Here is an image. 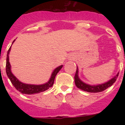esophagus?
I'll use <instances>...</instances> for the list:
<instances>
[{
  "instance_id": "obj_1",
  "label": "esophagus",
  "mask_w": 125,
  "mask_h": 125,
  "mask_svg": "<svg viewBox=\"0 0 125 125\" xmlns=\"http://www.w3.org/2000/svg\"><path fill=\"white\" fill-rule=\"evenodd\" d=\"M72 59H73V57H68V59H69V60H72Z\"/></svg>"
}]
</instances>
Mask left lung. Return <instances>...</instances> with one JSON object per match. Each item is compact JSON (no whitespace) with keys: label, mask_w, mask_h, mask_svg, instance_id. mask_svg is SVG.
<instances>
[{"label":"left lung","mask_w":125,"mask_h":125,"mask_svg":"<svg viewBox=\"0 0 125 125\" xmlns=\"http://www.w3.org/2000/svg\"><path fill=\"white\" fill-rule=\"evenodd\" d=\"M78 68L77 67L76 69V72L74 76V82L75 84L79 89H81L83 91H87L89 93H100L104 91L105 89L111 86L113 83L116 81L118 76L119 73L117 74L116 76H115L113 78H111L110 80H109L107 82L104 83L100 84H96V85H90L88 84L85 83L83 81L81 80L80 78H79V75H78Z\"/></svg>","instance_id":"8db88e82"}]
</instances>
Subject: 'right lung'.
Segmentation results:
<instances>
[{
  "instance_id": "obj_1",
  "label": "right lung",
  "mask_w": 125,
  "mask_h": 125,
  "mask_svg": "<svg viewBox=\"0 0 125 125\" xmlns=\"http://www.w3.org/2000/svg\"><path fill=\"white\" fill-rule=\"evenodd\" d=\"M15 40L13 41L12 44ZM11 46L10 47L9 49L7 51V59H6V73L8 78H9L10 81H11L12 84H13L15 89L17 91L21 92L22 94H33L39 93L41 92L46 91L47 89H49V88H51L54 82V79L57 74L58 73L59 71L62 68V65L58 66L53 71L52 73L51 78L49 80L47 83L42 84H25L24 83L20 81L15 76L12 74L11 71V66L9 62V53L10 51Z\"/></svg>"
}]
</instances>
